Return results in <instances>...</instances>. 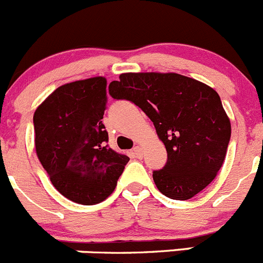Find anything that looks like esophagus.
<instances>
[{
  "label": "esophagus",
  "mask_w": 263,
  "mask_h": 263,
  "mask_svg": "<svg viewBox=\"0 0 263 263\" xmlns=\"http://www.w3.org/2000/svg\"><path fill=\"white\" fill-rule=\"evenodd\" d=\"M133 155H134L137 158H142L143 157L142 147H140V145H137V147L133 148Z\"/></svg>",
  "instance_id": "1"
}]
</instances>
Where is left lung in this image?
Returning <instances> with one entry per match:
<instances>
[{"instance_id": "left-lung-1", "label": "left lung", "mask_w": 263, "mask_h": 263, "mask_svg": "<svg viewBox=\"0 0 263 263\" xmlns=\"http://www.w3.org/2000/svg\"><path fill=\"white\" fill-rule=\"evenodd\" d=\"M108 87L111 97L137 105L153 123L167 151L153 171L158 191L186 201L203 191L225 161L231 125L214 88L176 72H124Z\"/></svg>"}]
</instances>
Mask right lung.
Segmentation results:
<instances>
[{
  "label": "right lung",
  "instance_id": "right-lung-1",
  "mask_svg": "<svg viewBox=\"0 0 263 263\" xmlns=\"http://www.w3.org/2000/svg\"><path fill=\"white\" fill-rule=\"evenodd\" d=\"M106 87L103 77L61 85L38 106L33 118L35 152L52 185L85 206L111 196L129 161L106 144Z\"/></svg>",
  "mask_w": 263,
  "mask_h": 263
}]
</instances>
